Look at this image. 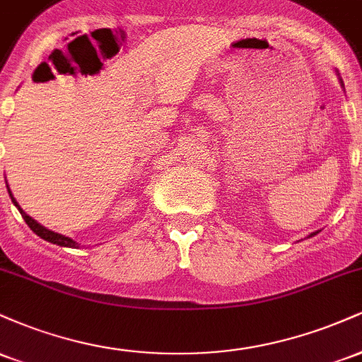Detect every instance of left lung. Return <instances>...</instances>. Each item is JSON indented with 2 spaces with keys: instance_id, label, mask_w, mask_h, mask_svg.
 Wrapping results in <instances>:
<instances>
[{
  "instance_id": "1",
  "label": "left lung",
  "mask_w": 362,
  "mask_h": 362,
  "mask_svg": "<svg viewBox=\"0 0 362 362\" xmlns=\"http://www.w3.org/2000/svg\"><path fill=\"white\" fill-rule=\"evenodd\" d=\"M337 76H339V81H340V86H342V88H344V81H342V78H340V74H339V71H337ZM320 231V230H318ZM318 231H313V233H310L308 236H306V238H311V236H315V235H317L318 233Z\"/></svg>"
}]
</instances>
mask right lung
<instances>
[{
	"label": "right lung",
	"mask_w": 362,
	"mask_h": 362,
	"mask_svg": "<svg viewBox=\"0 0 362 362\" xmlns=\"http://www.w3.org/2000/svg\"><path fill=\"white\" fill-rule=\"evenodd\" d=\"M6 189H8V194H10V197H11V202H13V204L16 206V209L20 211V214H22V218L25 219V223H27L28 226H30V230L34 231V233H35L37 236H40V238H44L45 242H51V243L59 245V247L78 248V243L74 242L73 238H69V236H64V235L56 233V231L47 230V228L42 226V224H40V223H37L34 218H30V216H28L27 213H25V211L22 209V207H20L18 202H16V199L13 197V194H11L10 187H8V182H6Z\"/></svg>",
	"instance_id": "right-lung-1"
}]
</instances>
